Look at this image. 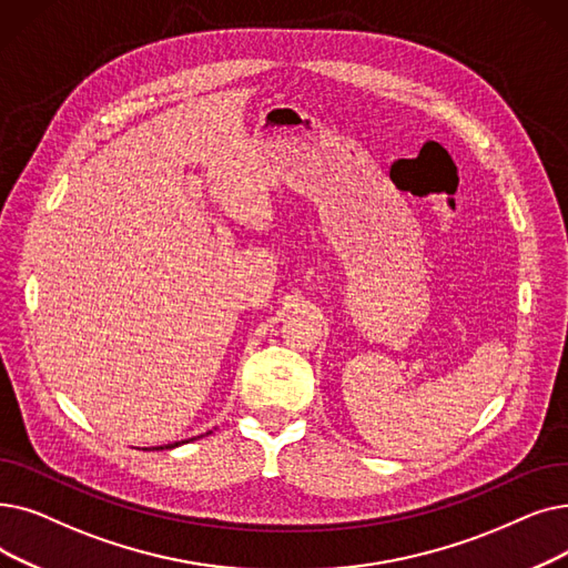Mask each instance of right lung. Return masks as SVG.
I'll list each match as a JSON object with an SVG mask.
<instances>
[{"label":"right lung","mask_w":568,"mask_h":568,"mask_svg":"<svg viewBox=\"0 0 568 568\" xmlns=\"http://www.w3.org/2000/svg\"><path fill=\"white\" fill-rule=\"evenodd\" d=\"M179 443H169V446H160V448H155V450H164V448H176Z\"/></svg>","instance_id":"obj_1"}]
</instances>
